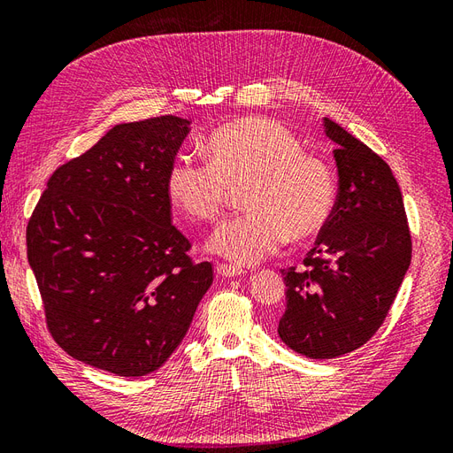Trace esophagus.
Returning <instances> with one entry per match:
<instances>
[{
    "label": "esophagus",
    "mask_w": 453,
    "mask_h": 453,
    "mask_svg": "<svg viewBox=\"0 0 453 453\" xmlns=\"http://www.w3.org/2000/svg\"><path fill=\"white\" fill-rule=\"evenodd\" d=\"M217 272L221 273L223 278H236L243 270L238 266H232V265H217Z\"/></svg>",
    "instance_id": "34e87169"
}]
</instances>
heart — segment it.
I'll use <instances>...</instances> for the list:
<instances>
[{
  "instance_id": "b5f03b06",
  "label": "heart",
  "mask_w": 453,
  "mask_h": 453,
  "mask_svg": "<svg viewBox=\"0 0 453 453\" xmlns=\"http://www.w3.org/2000/svg\"><path fill=\"white\" fill-rule=\"evenodd\" d=\"M202 160L177 155L166 177L175 208L193 221H213L230 187L242 188L243 213L217 226L208 248L234 265H255L283 242H304L328 225L336 205V177L298 135L266 117H243L217 128Z\"/></svg>"
}]
</instances>
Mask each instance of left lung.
<instances>
[{"instance_id":"8db88e82","label":"left lung","mask_w":453,"mask_h":453,"mask_svg":"<svg viewBox=\"0 0 453 453\" xmlns=\"http://www.w3.org/2000/svg\"><path fill=\"white\" fill-rule=\"evenodd\" d=\"M338 170L334 213L304 268L283 270V344L310 359H334L372 338L412 258L404 202L391 168L372 149L323 119Z\"/></svg>"}]
</instances>
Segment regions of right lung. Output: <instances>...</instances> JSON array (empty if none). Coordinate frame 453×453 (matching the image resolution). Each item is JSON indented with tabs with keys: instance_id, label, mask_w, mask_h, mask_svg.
I'll use <instances>...</instances> for the list:
<instances>
[{
	"instance_id": "add662e5",
	"label": "right lung",
	"mask_w": 453,
	"mask_h": 453,
	"mask_svg": "<svg viewBox=\"0 0 453 453\" xmlns=\"http://www.w3.org/2000/svg\"><path fill=\"white\" fill-rule=\"evenodd\" d=\"M190 120L122 122L50 175L26 230L47 325L73 359L135 378L181 344L211 263L172 225L166 177Z\"/></svg>"
}]
</instances>
